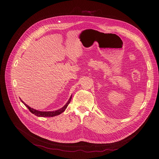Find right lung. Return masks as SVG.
I'll use <instances>...</instances> for the list:
<instances>
[{
    "instance_id": "right-lung-1",
    "label": "right lung",
    "mask_w": 159,
    "mask_h": 159,
    "mask_svg": "<svg viewBox=\"0 0 159 159\" xmlns=\"http://www.w3.org/2000/svg\"><path fill=\"white\" fill-rule=\"evenodd\" d=\"M71 97H72V95L70 97L68 101L67 102V103L62 107L60 108L59 110H55V111H39V110H35V109H33V108L30 107L26 103H24L23 102V101H22L21 99H20V101L25 106H26L28 108V110H30V111L31 113H32L33 114H34L35 115H36L37 116H40V117H47V116H49V117H52V116H55L60 115L65 111V110L66 109L67 107H68V104L70 103V101L71 100Z\"/></svg>"
}]
</instances>
